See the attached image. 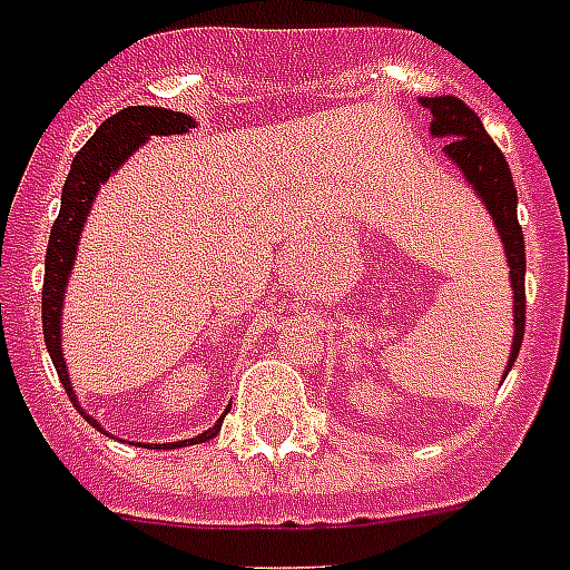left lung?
<instances>
[{"mask_svg": "<svg viewBox=\"0 0 570 570\" xmlns=\"http://www.w3.org/2000/svg\"><path fill=\"white\" fill-rule=\"evenodd\" d=\"M423 107L432 112V136L449 138L446 153L463 170L475 194L484 199L487 212L495 219V228L504 243L507 263H510V281H513V353L507 362V371L519 356L521 338H524V234L515 217V185L513 174L507 167L504 153L487 136L484 124L461 98L440 95L423 98Z\"/></svg>", "mask_w": 570, "mask_h": 570, "instance_id": "left-lung-1", "label": "left lung"}]
</instances>
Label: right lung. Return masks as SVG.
I'll return each mask as SVG.
<instances>
[{"mask_svg":"<svg viewBox=\"0 0 570 570\" xmlns=\"http://www.w3.org/2000/svg\"><path fill=\"white\" fill-rule=\"evenodd\" d=\"M194 127V118L185 112H170L159 107H127L115 112L112 118L100 124L95 136L80 147V153L71 161V170L66 176L63 199H60V214L51 226L49 248H46V277H42V336L46 347L57 367V376L63 382L66 394L75 405L78 396L69 385V371H66L63 351H60V309H63V289L69 281L71 263H75V248H78L80 228L86 223L89 205L104 181L109 179L115 167L121 165L138 145H145L150 136H170V132H188ZM83 414V411H80ZM92 425V417H86ZM223 420L214 423V429L203 432L199 438L181 440L179 446L190 443H205L219 432ZM176 443H165V449H174ZM161 449V446H159Z\"/></svg>","mask_w":570,"mask_h":570,"instance_id":"add662e5","label":"right lung"}]
</instances>
